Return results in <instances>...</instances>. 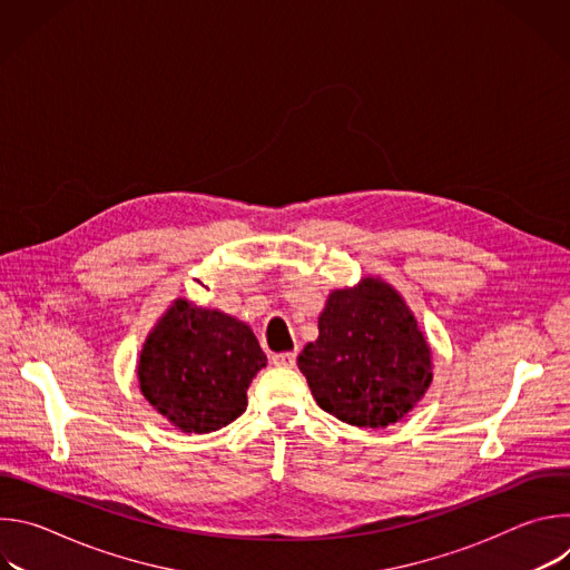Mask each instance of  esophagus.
<instances>
[{"label": "esophagus", "instance_id": "obj_1", "mask_svg": "<svg viewBox=\"0 0 570 570\" xmlns=\"http://www.w3.org/2000/svg\"><path fill=\"white\" fill-rule=\"evenodd\" d=\"M295 358H297L295 352H279V354H273V363H275L277 367H293V365H295Z\"/></svg>", "mask_w": 570, "mask_h": 570}]
</instances>
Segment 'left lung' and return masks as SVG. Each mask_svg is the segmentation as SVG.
I'll return each instance as SVG.
<instances>
[{"mask_svg": "<svg viewBox=\"0 0 570 570\" xmlns=\"http://www.w3.org/2000/svg\"><path fill=\"white\" fill-rule=\"evenodd\" d=\"M317 330L297 365L324 413L358 429H383L426 394L431 347L390 284L365 277L354 288L334 291Z\"/></svg>", "mask_w": 570, "mask_h": 570, "instance_id": "obj_1", "label": "left lung"}]
</instances>
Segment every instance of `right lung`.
Returning <instances> with one entry per match:
<instances>
[{
    "label": "right lung",
    "mask_w": 570,
    "mask_h": 570,
    "mask_svg": "<svg viewBox=\"0 0 570 570\" xmlns=\"http://www.w3.org/2000/svg\"><path fill=\"white\" fill-rule=\"evenodd\" d=\"M266 367L253 330L218 308L178 297L148 334L139 390L183 433H212L246 413L248 387Z\"/></svg>",
    "instance_id": "obj_1"
}]
</instances>
